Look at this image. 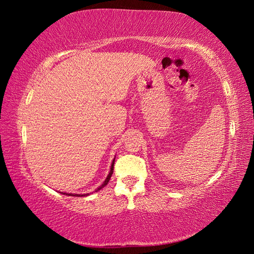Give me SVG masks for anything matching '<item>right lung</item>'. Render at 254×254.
I'll list each match as a JSON object with an SVG mask.
<instances>
[{
	"label": "right lung",
	"mask_w": 254,
	"mask_h": 254,
	"mask_svg": "<svg viewBox=\"0 0 254 254\" xmlns=\"http://www.w3.org/2000/svg\"><path fill=\"white\" fill-rule=\"evenodd\" d=\"M114 161H115V159H113V161H112V164H111V168H110V173H109V175L107 176V178H106V180L104 181V183L102 184L101 187L99 188H97L96 190H95V191H97V190H99L101 189H103L104 187H106L107 184H108V182H109V180H110V178H111V176H112V174H113V165H114ZM61 194H65V195H68V196H88L89 194H68V193H61Z\"/></svg>",
	"instance_id": "obj_1"
}]
</instances>
